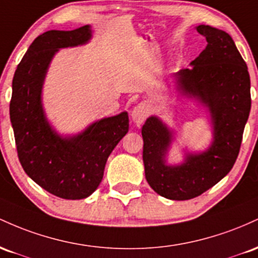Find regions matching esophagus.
<instances>
[{"label":"esophagus","instance_id":"34e87169","mask_svg":"<svg viewBox=\"0 0 258 258\" xmlns=\"http://www.w3.org/2000/svg\"><path fill=\"white\" fill-rule=\"evenodd\" d=\"M149 114H150L149 105H147L146 102H141L139 103L137 107H134V109H133L132 112V118L138 125H140V124H143L145 119L149 117Z\"/></svg>","mask_w":258,"mask_h":258}]
</instances>
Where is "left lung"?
<instances>
[{
    "instance_id": "obj_1",
    "label": "left lung",
    "mask_w": 258,
    "mask_h": 258,
    "mask_svg": "<svg viewBox=\"0 0 258 258\" xmlns=\"http://www.w3.org/2000/svg\"><path fill=\"white\" fill-rule=\"evenodd\" d=\"M207 46L192 60L191 69L176 74L184 94L199 97L210 108L215 140L202 155H187L179 167L164 164L172 134L156 117L141 129L143 160L147 183L163 198L190 200L207 191L224 178L235 163L242 134L251 109L250 75L247 66L229 34L199 25Z\"/></svg>"
}]
</instances>
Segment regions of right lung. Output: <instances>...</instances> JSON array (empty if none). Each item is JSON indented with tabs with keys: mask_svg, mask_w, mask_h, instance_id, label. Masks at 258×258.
<instances>
[{
	"mask_svg": "<svg viewBox=\"0 0 258 258\" xmlns=\"http://www.w3.org/2000/svg\"><path fill=\"white\" fill-rule=\"evenodd\" d=\"M90 37L89 25L41 34L25 52L12 83L10 115L20 164L42 189L66 200L85 199L97 189L107 158L129 130L126 112L66 139L45 119L41 88L52 57L58 48L82 45Z\"/></svg>",
	"mask_w": 258,
	"mask_h": 258,
	"instance_id": "right-lung-1",
	"label": "right lung"
}]
</instances>
